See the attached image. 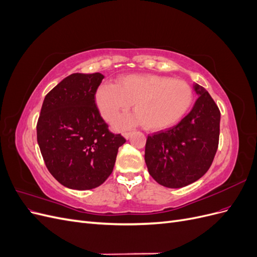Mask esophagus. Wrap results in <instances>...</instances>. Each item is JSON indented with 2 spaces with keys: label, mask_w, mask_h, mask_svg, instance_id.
I'll use <instances>...</instances> for the list:
<instances>
[{
  "label": "esophagus",
  "mask_w": 257,
  "mask_h": 257,
  "mask_svg": "<svg viewBox=\"0 0 257 257\" xmlns=\"http://www.w3.org/2000/svg\"><path fill=\"white\" fill-rule=\"evenodd\" d=\"M131 135H132V133H131V132H125V133H124V134H123V136H124V137H125L126 139H128V138L131 137Z\"/></svg>",
  "instance_id": "1"
}]
</instances>
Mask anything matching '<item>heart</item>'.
I'll return each mask as SVG.
<instances>
[{
  "instance_id": "b5f03b06",
  "label": "heart",
  "mask_w": 257,
  "mask_h": 257,
  "mask_svg": "<svg viewBox=\"0 0 257 257\" xmlns=\"http://www.w3.org/2000/svg\"><path fill=\"white\" fill-rule=\"evenodd\" d=\"M193 100L194 93L188 83L154 74L124 75L116 84L105 82L95 92L97 109L107 122L115 121L134 103L137 113L123 116L116 126L144 123L149 131L175 126L189 112Z\"/></svg>"
}]
</instances>
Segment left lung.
<instances>
[{"instance_id":"left-lung-1","label":"left lung","mask_w":257,"mask_h":257,"mask_svg":"<svg viewBox=\"0 0 257 257\" xmlns=\"http://www.w3.org/2000/svg\"><path fill=\"white\" fill-rule=\"evenodd\" d=\"M198 98L177 125L149 135L145 161L155 181L170 189L183 188L203 177L219 146L221 113L201 85L194 84Z\"/></svg>"}]
</instances>
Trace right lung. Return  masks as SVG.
Instances as JSON below:
<instances>
[{"instance_id":"add662e5","label":"right lung","mask_w":257,"mask_h":257,"mask_svg":"<svg viewBox=\"0 0 257 257\" xmlns=\"http://www.w3.org/2000/svg\"><path fill=\"white\" fill-rule=\"evenodd\" d=\"M99 73L67 76L45 96L37 143L49 173L68 189H95L110 176L120 134L108 130L95 104Z\"/></svg>"}]
</instances>
